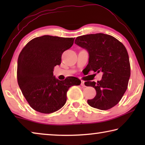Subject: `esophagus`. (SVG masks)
Masks as SVG:
<instances>
[{
	"mask_svg": "<svg viewBox=\"0 0 145 145\" xmlns=\"http://www.w3.org/2000/svg\"><path fill=\"white\" fill-rule=\"evenodd\" d=\"M80 85H81L83 87H86V86L84 84V81H83V80H81V84H80Z\"/></svg>",
	"mask_w": 145,
	"mask_h": 145,
	"instance_id": "obj_1",
	"label": "esophagus"
}]
</instances>
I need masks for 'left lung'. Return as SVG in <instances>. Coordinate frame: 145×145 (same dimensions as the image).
<instances>
[{
    "label": "left lung",
    "instance_id": "left-lung-1",
    "mask_svg": "<svg viewBox=\"0 0 145 145\" xmlns=\"http://www.w3.org/2000/svg\"><path fill=\"white\" fill-rule=\"evenodd\" d=\"M75 43L86 49L89 54V62L86 67L103 73L101 80L86 81V86L93 87L97 95L88 100L91 107L107 110L115 106L125 93L128 86L131 66L126 48L113 36L103 33L78 36Z\"/></svg>",
    "mask_w": 145,
    "mask_h": 145
}]
</instances>
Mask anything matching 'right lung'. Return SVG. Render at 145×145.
I'll use <instances>...</instances> for the list:
<instances>
[{
	"label": "right lung",
	"mask_w": 145,
	"mask_h": 145,
	"mask_svg": "<svg viewBox=\"0 0 145 145\" xmlns=\"http://www.w3.org/2000/svg\"><path fill=\"white\" fill-rule=\"evenodd\" d=\"M74 38L45 35L33 39L18 56L17 80L30 106L41 113L60 109L67 102V93L81 81L75 77L59 80L54 76V68L59 65L61 56L73 45Z\"/></svg>",
	"instance_id": "obj_1"
}]
</instances>
